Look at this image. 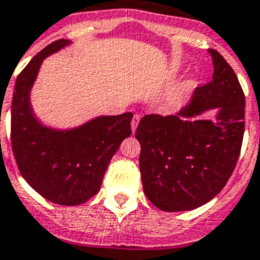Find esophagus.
Listing matches in <instances>:
<instances>
[{
    "instance_id": "34e87169",
    "label": "esophagus",
    "mask_w": 260,
    "mask_h": 260,
    "mask_svg": "<svg viewBox=\"0 0 260 260\" xmlns=\"http://www.w3.org/2000/svg\"><path fill=\"white\" fill-rule=\"evenodd\" d=\"M139 121H140V116H139V114H135L134 118H132V122H131L132 132H135V131H136V128H138V125H139Z\"/></svg>"
}]
</instances>
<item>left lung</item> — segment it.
<instances>
[{"label": "left lung", "instance_id": "left-lung-1", "mask_svg": "<svg viewBox=\"0 0 260 260\" xmlns=\"http://www.w3.org/2000/svg\"><path fill=\"white\" fill-rule=\"evenodd\" d=\"M213 80L198 87L174 116L139 122L140 174L148 201L162 211H188L217 196L233 173L244 136L245 96L235 71L217 50ZM217 108L214 120L199 119Z\"/></svg>", "mask_w": 260, "mask_h": 260}]
</instances>
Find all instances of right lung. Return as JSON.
Here are the masks:
<instances>
[{
	"instance_id": "1",
	"label": "right lung",
	"mask_w": 260,
	"mask_h": 260,
	"mask_svg": "<svg viewBox=\"0 0 260 260\" xmlns=\"http://www.w3.org/2000/svg\"><path fill=\"white\" fill-rule=\"evenodd\" d=\"M71 45L50 43L34 57L16 79L12 99L11 142L24 180L45 199L76 206L94 196L120 144L128 138L132 113L99 116L73 129H54L38 121L29 92L43 59Z\"/></svg>"
}]
</instances>
